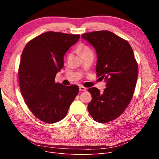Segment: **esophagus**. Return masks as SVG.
<instances>
[{
    "label": "esophagus",
    "instance_id": "esophagus-1",
    "mask_svg": "<svg viewBox=\"0 0 159 159\" xmlns=\"http://www.w3.org/2000/svg\"><path fill=\"white\" fill-rule=\"evenodd\" d=\"M86 90H87V88L84 87V86H82V85L80 86V91H86Z\"/></svg>",
    "mask_w": 159,
    "mask_h": 159
}]
</instances>
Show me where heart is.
Instances as JSON below:
<instances>
[{"label": "heart", "mask_w": 159, "mask_h": 159, "mask_svg": "<svg viewBox=\"0 0 159 159\" xmlns=\"http://www.w3.org/2000/svg\"><path fill=\"white\" fill-rule=\"evenodd\" d=\"M78 50H80L81 53V55L87 54V53H92V51L91 50L89 47L86 46H82L78 48Z\"/></svg>", "instance_id": "obj_1"}]
</instances>
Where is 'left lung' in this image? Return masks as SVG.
<instances>
[{
	"instance_id": "8db88e82",
	"label": "left lung",
	"mask_w": 159,
	"mask_h": 159,
	"mask_svg": "<svg viewBox=\"0 0 159 159\" xmlns=\"http://www.w3.org/2000/svg\"><path fill=\"white\" fill-rule=\"evenodd\" d=\"M98 55L96 72L106 81L103 93L88 89L92 99L88 109L94 121L108 123L117 119L131 102L138 76V64L129 42L108 30L83 34Z\"/></svg>"
}]
</instances>
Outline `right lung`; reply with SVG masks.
I'll return each instance as SVG.
<instances>
[{"instance_id": "add662e5", "label": "right lung", "mask_w": 159, "mask_h": 159, "mask_svg": "<svg viewBox=\"0 0 159 159\" xmlns=\"http://www.w3.org/2000/svg\"><path fill=\"white\" fill-rule=\"evenodd\" d=\"M80 35L47 32L28 42L23 50L18 80L25 102L40 121L54 123L64 119L79 92L76 85L56 83L64 67V56Z\"/></svg>"}]
</instances>
